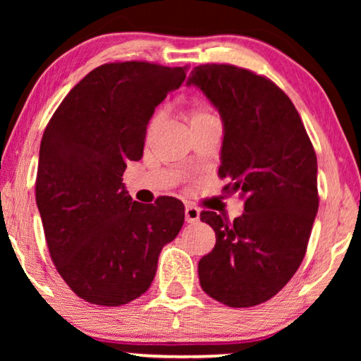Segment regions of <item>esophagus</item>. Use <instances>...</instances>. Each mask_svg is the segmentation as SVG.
Here are the masks:
<instances>
[{"instance_id":"obj_1","label":"esophagus","mask_w":361,"mask_h":361,"mask_svg":"<svg viewBox=\"0 0 361 361\" xmlns=\"http://www.w3.org/2000/svg\"><path fill=\"white\" fill-rule=\"evenodd\" d=\"M199 219H200V210L194 205H187L185 207V220L189 221V224H195V221H199Z\"/></svg>"}]
</instances>
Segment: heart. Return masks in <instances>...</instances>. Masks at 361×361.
<instances>
[{
  "label": "heart",
  "instance_id": "obj_1",
  "mask_svg": "<svg viewBox=\"0 0 361 361\" xmlns=\"http://www.w3.org/2000/svg\"><path fill=\"white\" fill-rule=\"evenodd\" d=\"M209 118H214V115H212V113L204 106L197 105L190 110V125H192V123H197V121L209 120ZM159 121H161V115H159V113H154V115H152V118L149 120V123H147V136H151L152 133L156 131V128H157V125H159Z\"/></svg>",
  "mask_w": 361,
  "mask_h": 361
}]
</instances>
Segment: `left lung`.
<instances>
[{
  "instance_id": "obj_1",
  "label": "left lung",
  "mask_w": 361,
  "mask_h": 361,
  "mask_svg": "<svg viewBox=\"0 0 361 361\" xmlns=\"http://www.w3.org/2000/svg\"><path fill=\"white\" fill-rule=\"evenodd\" d=\"M199 87L224 121L219 176L245 197L230 221L204 210L216 243L199 261L200 286L230 307H253L279 293L302 263L319 209L317 156L289 97L269 78L230 63H204Z\"/></svg>"
}]
</instances>
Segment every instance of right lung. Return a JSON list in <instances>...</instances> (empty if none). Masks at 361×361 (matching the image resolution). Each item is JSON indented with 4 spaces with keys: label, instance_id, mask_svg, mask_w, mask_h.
<instances>
[{
    "label": "right lung",
    "instance_id": "1",
    "mask_svg": "<svg viewBox=\"0 0 361 361\" xmlns=\"http://www.w3.org/2000/svg\"><path fill=\"white\" fill-rule=\"evenodd\" d=\"M187 66L130 61L93 68L47 123L36 204L56 269L80 299L116 307L145 294L162 246L179 235L184 204L133 202L126 162L140 161L154 108L185 80Z\"/></svg>",
    "mask_w": 361,
    "mask_h": 361
}]
</instances>
